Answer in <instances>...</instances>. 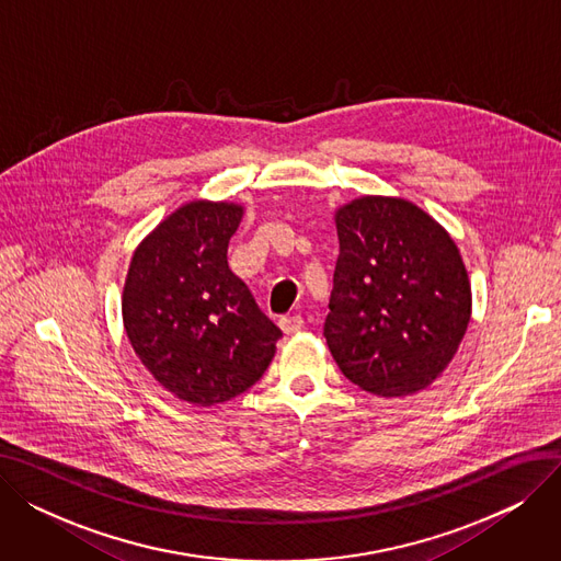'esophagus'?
<instances>
[{
	"mask_svg": "<svg viewBox=\"0 0 561 561\" xmlns=\"http://www.w3.org/2000/svg\"><path fill=\"white\" fill-rule=\"evenodd\" d=\"M279 328H282L284 334H296L305 328V318L300 313L284 316V318H279Z\"/></svg>",
	"mask_w": 561,
	"mask_h": 561,
	"instance_id": "obj_1",
	"label": "esophagus"
}]
</instances>
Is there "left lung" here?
<instances>
[{
	"label": "left lung",
	"mask_w": 561,
	"mask_h": 561,
	"mask_svg": "<svg viewBox=\"0 0 561 561\" xmlns=\"http://www.w3.org/2000/svg\"><path fill=\"white\" fill-rule=\"evenodd\" d=\"M339 259L325 320L341 373L398 398L446 370L470 320V284L455 241L416 204L362 197L336 214Z\"/></svg>",
	"instance_id": "obj_1"
}]
</instances>
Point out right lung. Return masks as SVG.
<instances>
[{
	"instance_id": "right-lung-1",
	"label": "right lung",
	"mask_w": 561,
	"mask_h": 561,
	"mask_svg": "<svg viewBox=\"0 0 561 561\" xmlns=\"http://www.w3.org/2000/svg\"><path fill=\"white\" fill-rule=\"evenodd\" d=\"M241 216L227 202L182 206L140 243L125 282L123 318L138 359L197 407L256 385L282 336L227 263Z\"/></svg>"
}]
</instances>
